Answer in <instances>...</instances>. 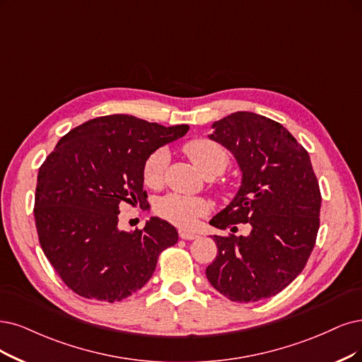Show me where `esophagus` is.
<instances>
[{"mask_svg": "<svg viewBox=\"0 0 362 362\" xmlns=\"http://www.w3.org/2000/svg\"><path fill=\"white\" fill-rule=\"evenodd\" d=\"M179 237H180V238H183V240H194V238H197L198 235H197L195 233H189V231H183V230H180V231H179Z\"/></svg>", "mask_w": 362, "mask_h": 362, "instance_id": "1", "label": "esophagus"}]
</instances>
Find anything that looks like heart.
<instances>
[{"mask_svg": "<svg viewBox=\"0 0 362 362\" xmlns=\"http://www.w3.org/2000/svg\"><path fill=\"white\" fill-rule=\"evenodd\" d=\"M183 152L203 176L215 177L230 165V153L225 147L206 137H198L185 143ZM168 155L165 149H156L144 159L141 177L147 188L156 189L164 182V170ZM158 215L180 228H192L198 219L209 210V203L199 197L167 194L158 199L155 207Z\"/></svg>", "mask_w": 362, "mask_h": 362, "instance_id": "b5f03b06", "label": "heart"}]
</instances>
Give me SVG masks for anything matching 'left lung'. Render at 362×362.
<instances>
[{
  "label": "left lung",
  "mask_w": 362,
  "mask_h": 362,
  "mask_svg": "<svg viewBox=\"0 0 362 362\" xmlns=\"http://www.w3.org/2000/svg\"><path fill=\"white\" fill-rule=\"evenodd\" d=\"M211 140L231 151L243 171L235 198L210 221L249 235H215L218 257L209 282L235 303H255L285 289L305 267L319 230V183L310 156L276 120L235 112L213 124Z\"/></svg>",
  "instance_id": "8db88e82"
}]
</instances>
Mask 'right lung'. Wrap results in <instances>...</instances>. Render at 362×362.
Here are the masks:
<instances>
[{
    "label": "right lung",
    "instance_id": "obj_1",
    "mask_svg": "<svg viewBox=\"0 0 362 362\" xmlns=\"http://www.w3.org/2000/svg\"><path fill=\"white\" fill-rule=\"evenodd\" d=\"M188 129L128 115L95 117L66 132L40 167V245L77 296L109 303L132 296L152 277L160 252L177 243V230L159 218L134 233L120 231L119 207L146 206L144 159Z\"/></svg>",
    "mask_w": 362,
    "mask_h": 362
}]
</instances>
